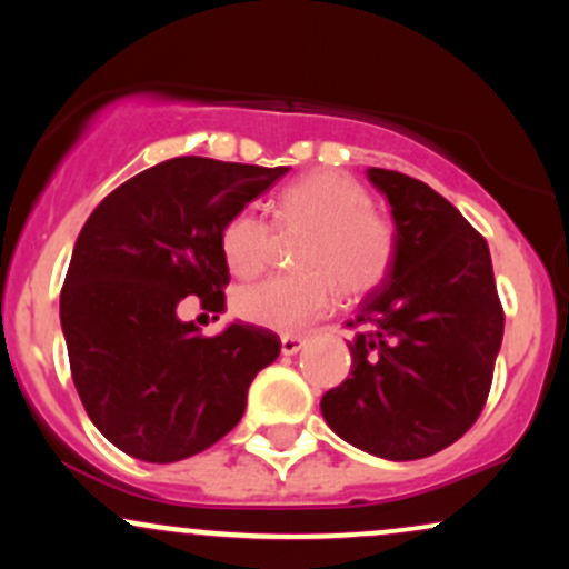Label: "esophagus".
<instances>
[{
  "label": "esophagus",
  "mask_w": 569,
  "mask_h": 569,
  "mask_svg": "<svg viewBox=\"0 0 569 569\" xmlns=\"http://www.w3.org/2000/svg\"><path fill=\"white\" fill-rule=\"evenodd\" d=\"M305 342H307V339L299 337V335L280 337V352H283V356H293V352H299L305 348Z\"/></svg>",
  "instance_id": "obj_1"
}]
</instances>
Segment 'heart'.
<instances>
[{
    "instance_id": "b5f03b06",
    "label": "heart",
    "mask_w": 569,
    "mask_h": 569,
    "mask_svg": "<svg viewBox=\"0 0 569 569\" xmlns=\"http://www.w3.org/2000/svg\"><path fill=\"white\" fill-rule=\"evenodd\" d=\"M280 238L298 240L297 272L259 280L234 291L232 310L272 331H297L335 302L361 299L388 278L396 259V230L371 208L367 187L337 171H312L283 187L272 221L243 208L221 230V253L232 276L253 278L276 257Z\"/></svg>"
}]
</instances>
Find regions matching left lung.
<instances>
[{
	"mask_svg": "<svg viewBox=\"0 0 569 569\" xmlns=\"http://www.w3.org/2000/svg\"><path fill=\"white\" fill-rule=\"evenodd\" d=\"M390 202L396 259L350 326L352 367L323 396L337 436L385 460H420L479 420L502 342L489 246L436 189L369 168Z\"/></svg>",
	"mask_w": 569,
	"mask_h": 569,
	"instance_id": "1",
	"label": "left lung"
}]
</instances>
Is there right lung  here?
<instances>
[{
    "label": "right lung",
    "instance_id": "1",
    "mask_svg": "<svg viewBox=\"0 0 569 569\" xmlns=\"http://www.w3.org/2000/svg\"><path fill=\"white\" fill-rule=\"evenodd\" d=\"M289 168L173 158L96 206L71 253L61 326L71 380L93 426L147 462L184 460L246 411L248 385L280 352L272 331L230 323L202 337L179 321L189 293L224 310L221 230Z\"/></svg>",
    "mask_w": 569,
    "mask_h": 569
}]
</instances>
